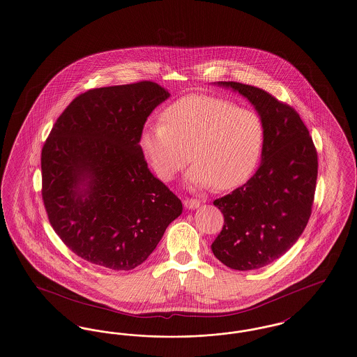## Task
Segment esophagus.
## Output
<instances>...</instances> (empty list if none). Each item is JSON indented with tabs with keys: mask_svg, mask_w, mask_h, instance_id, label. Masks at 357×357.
<instances>
[{
	"mask_svg": "<svg viewBox=\"0 0 357 357\" xmlns=\"http://www.w3.org/2000/svg\"><path fill=\"white\" fill-rule=\"evenodd\" d=\"M183 204H185V208H188V210L191 208V210H192V208H198V207H199L200 200L192 199V198H191V199H185Z\"/></svg>",
	"mask_w": 357,
	"mask_h": 357,
	"instance_id": "34e87169",
	"label": "esophagus"
}]
</instances>
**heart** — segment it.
<instances>
[{
	"instance_id": "obj_1",
	"label": "heart",
	"mask_w": 357,
	"mask_h": 357,
	"mask_svg": "<svg viewBox=\"0 0 357 357\" xmlns=\"http://www.w3.org/2000/svg\"><path fill=\"white\" fill-rule=\"evenodd\" d=\"M160 121L144 128L139 139L159 179L172 181L190 162V153L195 165L188 181L197 187L229 190L257 169L266 137L257 112L222 97L192 94L166 107Z\"/></svg>"
}]
</instances>
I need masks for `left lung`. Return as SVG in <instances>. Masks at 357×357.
Returning a JSON list of instances; mask_svg holds the SVG:
<instances>
[{
	"instance_id": "1",
	"label": "left lung",
	"mask_w": 357,
	"mask_h": 357,
	"mask_svg": "<svg viewBox=\"0 0 357 357\" xmlns=\"http://www.w3.org/2000/svg\"><path fill=\"white\" fill-rule=\"evenodd\" d=\"M232 87L255 106L264 125L261 165L229 195L214 200L225 216L211 250L225 266L261 268L296 243L312 213L317 151L298 112L266 90L241 82Z\"/></svg>"
}]
</instances>
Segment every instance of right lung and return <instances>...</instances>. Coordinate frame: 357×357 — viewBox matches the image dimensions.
I'll list each match as a JSON object with an SVG mask.
<instances>
[{"mask_svg":"<svg viewBox=\"0 0 357 357\" xmlns=\"http://www.w3.org/2000/svg\"><path fill=\"white\" fill-rule=\"evenodd\" d=\"M169 91L151 81L90 89L69 103L41 153L43 206L86 261L130 271L149 257L182 202L147 169L139 139Z\"/></svg>","mask_w":357,"mask_h":357,"instance_id":"right-lung-1","label":"right lung"}]
</instances>
